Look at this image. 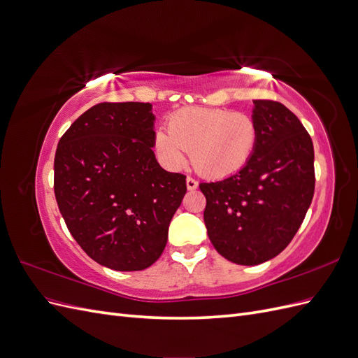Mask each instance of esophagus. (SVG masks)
<instances>
[{
  "label": "esophagus",
  "instance_id": "esophagus-1",
  "mask_svg": "<svg viewBox=\"0 0 358 358\" xmlns=\"http://www.w3.org/2000/svg\"><path fill=\"white\" fill-rule=\"evenodd\" d=\"M197 187H199V182H197L196 179H194V178L188 176V178H187V188H188V191L197 189Z\"/></svg>",
  "mask_w": 358,
  "mask_h": 358
}]
</instances>
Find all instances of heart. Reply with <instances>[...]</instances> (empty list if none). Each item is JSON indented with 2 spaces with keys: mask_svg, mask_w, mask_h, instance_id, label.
I'll return each mask as SVG.
<instances>
[{
  "mask_svg": "<svg viewBox=\"0 0 358 358\" xmlns=\"http://www.w3.org/2000/svg\"><path fill=\"white\" fill-rule=\"evenodd\" d=\"M259 142V127L249 113L216 107H183L155 133V149L171 169H180L191 150L203 176L225 179L243 170Z\"/></svg>",
  "mask_w": 358,
  "mask_h": 358,
  "instance_id": "obj_1",
  "label": "heart"
}]
</instances>
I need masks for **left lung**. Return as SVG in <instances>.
Returning a JSON list of instances; mask_svg holds the SVG:
<instances>
[{"instance_id": "8db88e82", "label": "left lung", "mask_w": 358, "mask_h": 358, "mask_svg": "<svg viewBox=\"0 0 358 358\" xmlns=\"http://www.w3.org/2000/svg\"><path fill=\"white\" fill-rule=\"evenodd\" d=\"M259 142L249 164L220 182L200 183L204 224L224 258L262 264L280 254L305 220L315 191L313 145L284 104L254 100Z\"/></svg>"}]
</instances>
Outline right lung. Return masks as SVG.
Listing matches in <instances>:
<instances>
[{
	"label": "right lung",
	"mask_w": 358,
	"mask_h": 358,
	"mask_svg": "<svg viewBox=\"0 0 358 358\" xmlns=\"http://www.w3.org/2000/svg\"><path fill=\"white\" fill-rule=\"evenodd\" d=\"M149 103H100L61 137L53 189L67 229L94 262L119 272L152 266L187 192V176L154 154Z\"/></svg>",
	"instance_id": "add662e5"
}]
</instances>
